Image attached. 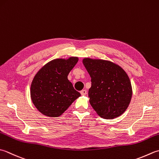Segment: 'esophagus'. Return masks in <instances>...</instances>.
<instances>
[{
    "mask_svg": "<svg viewBox=\"0 0 159 159\" xmlns=\"http://www.w3.org/2000/svg\"><path fill=\"white\" fill-rule=\"evenodd\" d=\"M80 94L81 95H85L87 94V90L86 89H83L80 91Z\"/></svg>",
    "mask_w": 159,
    "mask_h": 159,
    "instance_id": "esophagus-1",
    "label": "esophagus"
}]
</instances>
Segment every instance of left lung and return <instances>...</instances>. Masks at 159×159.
<instances>
[{
  "label": "left lung",
  "instance_id": "1",
  "mask_svg": "<svg viewBox=\"0 0 159 159\" xmlns=\"http://www.w3.org/2000/svg\"><path fill=\"white\" fill-rule=\"evenodd\" d=\"M91 77L88 95L93 109L103 119H114L124 113L131 101L132 89L126 72L110 61L85 58Z\"/></svg>",
  "mask_w": 159,
  "mask_h": 159
}]
</instances>
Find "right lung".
<instances>
[{
  "label": "right lung",
  "mask_w": 159,
  "mask_h": 159,
  "mask_svg": "<svg viewBox=\"0 0 159 159\" xmlns=\"http://www.w3.org/2000/svg\"><path fill=\"white\" fill-rule=\"evenodd\" d=\"M78 60L77 57L55 59L36 74L31 85L30 94L40 112L48 116L58 117L80 96L67 79Z\"/></svg>",
  "instance_id": "right-lung-1"
}]
</instances>
